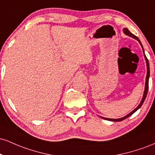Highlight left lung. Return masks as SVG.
Here are the masks:
<instances>
[{"mask_svg":"<svg viewBox=\"0 0 155 155\" xmlns=\"http://www.w3.org/2000/svg\"><path fill=\"white\" fill-rule=\"evenodd\" d=\"M123 33H124L125 35H128V36L131 37V38H133L134 39H136L137 41H138V42H139V44H140V46H141L142 47V49H143V56H144V58H145V60H146V63H147V76H146V81H145V87H144V92H143V97H142L141 99V101L140 102L139 105H138L137 107L135 108L133 111H132L130 112V113H129L128 114H127L126 116H124L123 117H121V118H119V119H111V118H106V117H100L101 118L104 119V120H108V121H111V122H120V121H122L124 120H125V119H127V117H129L130 116H131V115L133 114H134L135 112H136L137 110L139 109V108L141 107V106L143 105V102H144L146 97H147V92H148V88H149V75H150V71H149V61L148 60H147V57H146L145 55V53H144V50H143V46H142L141 43H140V40L138 39V38L137 36H136L135 35H133L132 33H130L128 31V29L127 28H124L123 29Z\"/></svg>","mask_w":155,"mask_h":155,"instance_id":"1","label":"left lung"}]
</instances>
